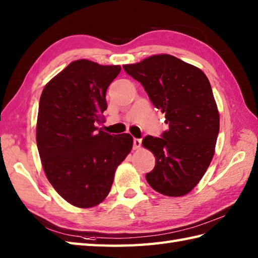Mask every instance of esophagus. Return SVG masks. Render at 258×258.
<instances>
[{"mask_svg": "<svg viewBox=\"0 0 258 258\" xmlns=\"http://www.w3.org/2000/svg\"><path fill=\"white\" fill-rule=\"evenodd\" d=\"M141 147V140L140 139H134V149L135 150H138Z\"/></svg>", "mask_w": 258, "mask_h": 258, "instance_id": "1", "label": "esophagus"}]
</instances>
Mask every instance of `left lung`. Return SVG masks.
<instances>
[{"mask_svg": "<svg viewBox=\"0 0 258 258\" xmlns=\"http://www.w3.org/2000/svg\"><path fill=\"white\" fill-rule=\"evenodd\" d=\"M122 67L144 86L169 124L162 138L147 136L142 140L156 157V167L146 179L163 196H185L207 172L220 130V113L209 79L200 68L168 54Z\"/></svg>", "mask_w": 258, "mask_h": 258, "instance_id": "8db88e82", "label": "left lung"}]
</instances>
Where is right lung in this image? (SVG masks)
I'll list each match as a JSON object with an SVG mask.
<instances>
[{"label": "right lung", "instance_id": "add662e5", "mask_svg": "<svg viewBox=\"0 0 258 258\" xmlns=\"http://www.w3.org/2000/svg\"><path fill=\"white\" fill-rule=\"evenodd\" d=\"M121 71L88 59L72 61L46 84L39 99L36 142L44 172L74 207L94 208L109 193L114 172L133 149L129 134L99 130L106 91Z\"/></svg>", "mask_w": 258, "mask_h": 258}]
</instances>
